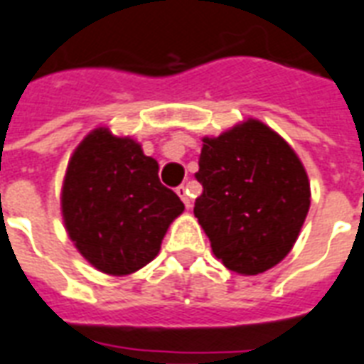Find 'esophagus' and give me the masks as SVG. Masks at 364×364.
Wrapping results in <instances>:
<instances>
[{
  "mask_svg": "<svg viewBox=\"0 0 364 364\" xmlns=\"http://www.w3.org/2000/svg\"><path fill=\"white\" fill-rule=\"evenodd\" d=\"M176 193H178L180 199L184 201L186 207L190 209V207H192V198H190V193H188V188H186V186H178V188H176Z\"/></svg>",
  "mask_w": 364,
  "mask_h": 364,
  "instance_id": "esophagus-1",
  "label": "esophagus"
}]
</instances>
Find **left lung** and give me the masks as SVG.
I'll return each instance as SVG.
<instances>
[{
    "label": "left lung",
    "instance_id": "1",
    "mask_svg": "<svg viewBox=\"0 0 364 364\" xmlns=\"http://www.w3.org/2000/svg\"><path fill=\"white\" fill-rule=\"evenodd\" d=\"M196 178L203 193L193 215L228 270L253 276L288 255L311 207L301 159L280 134L257 119L205 136Z\"/></svg>",
    "mask_w": 364,
    "mask_h": 364
}]
</instances>
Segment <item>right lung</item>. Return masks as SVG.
I'll return each instance as SVG.
<instances>
[{"label": "right lung", "instance_id": "right-lung-1", "mask_svg": "<svg viewBox=\"0 0 364 364\" xmlns=\"http://www.w3.org/2000/svg\"><path fill=\"white\" fill-rule=\"evenodd\" d=\"M184 211L159 180V163L130 136L97 127L76 146L61 186L70 242L94 269L128 276L157 257L168 226Z\"/></svg>", "mask_w": 364, "mask_h": 364}]
</instances>
